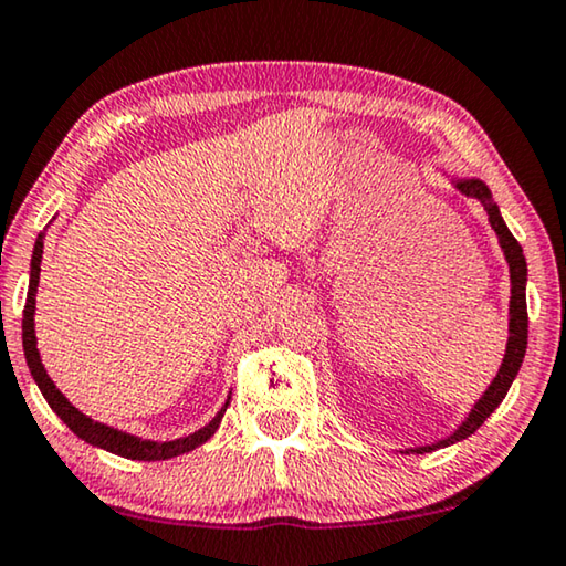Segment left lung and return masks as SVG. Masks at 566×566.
<instances>
[{"label": "left lung", "mask_w": 566, "mask_h": 566, "mask_svg": "<svg viewBox=\"0 0 566 566\" xmlns=\"http://www.w3.org/2000/svg\"><path fill=\"white\" fill-rule=\"evenodd\" d=\"M454 188H458L462 196L478 198L480 202H483L485 210H488V221H491L495 235H499V243H501V249L505 254V261H509V269H511L509 343H505V356H503V364L499 368V374H495L493 384L488 386L483 396H480L475 407L470 409V415L465 417V421H462V424L454 429L450 437H444V440H440V442L424 444V447H411V450H407V452H417V454L440 450V447H450V444L465 440V437L475 432V429L483 424V421L491 417L495 409H499V403L505 399V394H509L513 378L518 376V368H521V364H524V356H526L528 312H526V259H524V249H521V243L513 239V233L509 231V226H505V221L501 218V210L493 202L491 190H488V185L483 180H478V177H470V180H454Z\"/></svg>", "instance_id": "8db88e82"}]
</instances>
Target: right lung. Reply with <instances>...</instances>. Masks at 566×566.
<instances>
[{
	"label": "right lung",
	"mask_w": 566,
	"mask_h": 566,
	"mask_svg": "<svg viewBox=\"0 0 566 566\" xmlns=\"http://www.w3.org/2000/svg\"><path fill=\"white\" fill-rule=\"evenodd\" d=\"M40 261H42V233L35 241V251H32V264H30V290H28V302H24V312H22V348H24V358H28L30 374L35 378L38 389L45 396V401L50 403V409L61 417L71 432L81 440H86L88 444L101 447V450L122 454L126 460H170L177 458V454H185L190 450H196L202 442H208L210 437L216 434L218 424L229 409L231 396L226 399L221 411L208 421L206 427H200L198 432H192L188 437H180V440L172 442H151V440H142V437L119 432V429L101 424V421H94L91 417L83 415L73 407L65 396L55 389V384L50 381L45 366H42L40 353H38V337H35V294H38V282H40Z\"/></svg>",
	"instance_id": "right-lung-1"
}]
</instances>
